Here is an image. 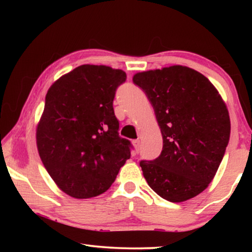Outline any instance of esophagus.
I'll return each instance as SVG.
<instances>
[{
	"instance_id": "34e87169",
	"label": "esophagus",
	"mask_w": 252,
	"mask_h": 252,
	"mask_svg": "<svg viewBox=\"0 0 252 252\" xmlns=\"http://www.w3.org/2000/svg\"><path fill=\"white\" fill-rule=\"evenodd\" d=\"M132 144H133L135 151L139 152V150H140V140H133V141H132Z\"/></svg>"
}]
</instances>
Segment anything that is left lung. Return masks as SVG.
Returning a JSON list of instances; mask_svg holds the SVG:
<instances>
[{"label": "left lung", "mask_w": 252, "mask_h": 252, "mask_svg": "<svg viewBox=\"0 0 252 252\" xmlns=\"http://www.w3.org/2000/svg\"><path fill=\"white\" fill-rule=\"evenodd\" d=\"M133 83L151 102L163 139L157 159L140 162L143 177L170 202L195 197L215 178L228 146L227 105L206 76L188 66L139 72Z\"/></svg>", "instance_id": "left-lung-1"}]
</instances>
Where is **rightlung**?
I'll return each mask as SVG.
<instances>
[{"label": "right lung", "instance_id": "obj_1", "mask_svg": "<svg viewBox=\"0 0 252 252\" xmlns=\"http://www.w3.org/2000/svg\"><path fill=\"white\" fill-rule=\"evenodd\" d=\"M126 72L84 64L51 85L36 127L46 171L63 192L88 199L105 192L130 159L131 143L119 135L113 100Z\"/></svg>", "mask_w": 252, "mask_h": 252}]
</instances>
